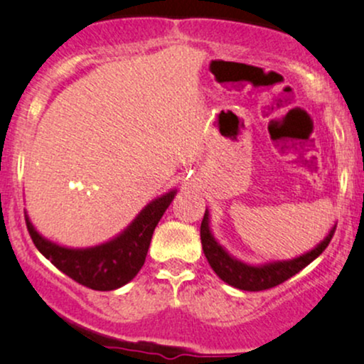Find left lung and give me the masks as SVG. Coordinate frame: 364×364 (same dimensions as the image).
I'll use <instances>...</instances> for the list:
<instances>
[{
    "instance_id": "left-lung-1",
    "label": "left lung",
    "mask_w": 364,
    "mask_h": 364,
    "mask_svg": "<svg viewBox=\"0 0 364 364\" xmlns=\"http://www.w3.org/2000/svg\"><path fill=\"white\" fill-rule=\"evenodd\" d=\"M333 232H336V225L330 229V232L318 246L311 250V252L301 255L292 260H282V262H270L265 265H248L236 258H232L225 250L215 241L212 236L210 228H208V212L205 210L203 215L202 225H200V240H202V248L205 253L208 263H210L212 270L228 282L229 286L236 287L241 291H265L270 287L279 286L292 275H296L304 267L310 265L318 255H321L325 248H327L330 240H332Z\"/></svg>"
}]
</instances>
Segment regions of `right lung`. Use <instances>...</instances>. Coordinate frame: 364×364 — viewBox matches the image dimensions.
I'll list each match as a JSON object with an SVG mask.
<instances>
[{"mask_svg":"<svg viewBox=\"0 0 364 364\" xmlns=\"http://www.w3.org/2000/svg\"><path fill=\"white\" fill-rule=\"evenodd\" d=\"M174 195L176 190L159 196L135 217V220L119 236L92 248L75 250L51 243L36 231L27 215L25 223L36 248L63 274L89 289L112 291L128 284L139 274L147 257L154 229L173 202Z\"/></svg>","mask_w":364,"mask_h":364,"instance_id":"add662e5","label":"right lung"}]
</instances>
